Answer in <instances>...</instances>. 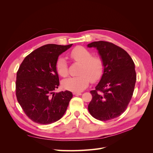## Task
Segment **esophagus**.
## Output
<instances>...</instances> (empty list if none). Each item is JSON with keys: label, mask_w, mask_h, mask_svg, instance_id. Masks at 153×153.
<instances>
[{"label": "esophagus", "mask_w": 153, "mask_h": 153, "mask_svg": "<svg viewBox=\"0 0 153 153\" xmlns=\"http://www.w3.org/2000/svg\"><path fill=\"white\" fill-rule=\"evenodd\" d=\"M73 95H81L82 94L81 92H73Z\"/></svg>", "instance_id": "1"}]
</instances>
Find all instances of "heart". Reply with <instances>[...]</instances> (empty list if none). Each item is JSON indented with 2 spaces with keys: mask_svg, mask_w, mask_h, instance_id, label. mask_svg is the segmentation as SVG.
<instances>
[{
  "mask_svg": "<svg viewBox=\"0 0 153 153\" xmlns=\"http://www.w3.org/2000/svg\"><path fill=\"white\" fill-rule=\"evenodd\" d=\"M71 58L82 64L78 76L69 77L62 82L64 89L73 92L84 90L89 85L91 80L95 82L100 80L103 73V62L101 58L92 56V53L86 48L77 47L70 52ZM55 68L59 75L62 77L68 75V64L62 57H59L55 64Z\"/></svg>",
  "mask_w": 153,
  "mask_h": 153,
  "instance_id": "obj_1",
  "label": "heart"
}]
</instances>
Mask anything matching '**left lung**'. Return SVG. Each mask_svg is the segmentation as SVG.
I'll use <instances>...</instances> for the list:
<instances>
[{
	"instance_id": "obj_1",
	"label": "left lung",
	"mask_w": 153,
	"mask_h": 153,
	"mask_svg": "<svg viewBox=\"0 0 153 153\" xmlns=\"http://www.w3.org/2000/svg\"><path fill=\"white\" fill-rule=\"evenodd\" d=\"M87 47L96 48L103 62V73L96 89L91 91L88 110L100 121L120 116L130 101L137 75L131 57L124 49L107 41H94Z\"/></svg>"
}]
</instances>
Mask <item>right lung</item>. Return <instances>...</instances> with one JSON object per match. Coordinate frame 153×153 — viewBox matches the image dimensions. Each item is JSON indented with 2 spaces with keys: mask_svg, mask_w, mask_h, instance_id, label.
Here are the masks:
<instances>
[{
  "mask_svg": "<svg viewBox=\"0 0 153 153\" xmlns=\"http://www.w3.org/2000/svg\"><path fill=\"white\" fill-rule=\"evenodd\" d=\"M72 45L42 46L27 55L19 67L16 98L32 121L49 124L57 121L66 112L73 94L69 91L54 92L59 85L55 64L59 55Z\"/></svg>",
  "mask_w": 153,
  "mask_h": 153,
  "instance_id": "1",
  "label": "right lung"
}]
</instances>
